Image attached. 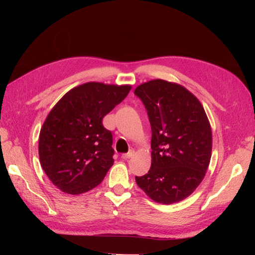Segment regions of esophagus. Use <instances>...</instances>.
<instances>
[{
  "label": "esophagus",
  "mask_w": 255,
  "mask_h": 255,
  "mask_svg": "<svg viewBox=\"0 0 255 255\" xmlns=\"http://www.w3.org/2000/svg\"><path fill=\"white\" fill-rule=\"evenodd\" d=\"M134 150L133 149H130L128 153H125V154H122V155H121V157L123 158V159H128L129 157H132L133 155H134Z\"/></svg>",
  "instance_id": "obj_1"
}]
</instances>
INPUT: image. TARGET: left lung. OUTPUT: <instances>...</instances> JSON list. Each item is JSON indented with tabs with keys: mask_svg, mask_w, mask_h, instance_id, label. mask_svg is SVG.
Segmentation results:
<instances>
[{
	"mask_svg": "<svg viewBox=\"0 0 255 255\" xmlns=\"http://www.w3.org/2000/svg\"><path fill=\"white\" fill-rule=\"evenodd\" d=\"M152 129V163L136 183L161 204L182 201L202 182L212 156V128L199 100L179 84L153 80L138 86Z\"/></svg>",
	"mask_w": 255,
	"mask_h": 255,
	"instance_id": "left-lung-1",
	"label": "left lung"
}]
</instances>
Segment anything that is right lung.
I'll return each mask as SVG.
<instances>
[{"mask_svg":"<svg viewBox=\"0 0 255 255\" xmlns=\"http://www.w3.org/2000/svg\"><path fill=\"white\" fill-rule=\"evenodd\" d=\"M129 85L90 82L68 91L53 107L39 135V159L61 191L80 195L101 183L114 164L112 132L104 116L126 99Z\"/></svg>","mask_w":255,"mask_h":255,"instance_id":"add662e5","label":"right lung"}]
</instances>
